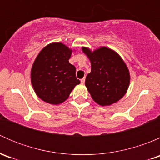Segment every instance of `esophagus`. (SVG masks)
Returning a JSON list of instances; mask_svg holds the SVG:
<instances>
[{"label": "esophagus", "mask_w": 160, "mask_h": 160, "mask_svg": "<svg viewBox=\"0 0 160 160\" xmlns=\"http://www.w3.org/2000/svg\"><path fill=\"white\" fill-rule=\"evenodd\" d=\"M80 82H81V83H82V84H83V83H85V78H83V79H81V80H80Z\"/></svg>", "instance_id": "34e87169"}]
</instances>
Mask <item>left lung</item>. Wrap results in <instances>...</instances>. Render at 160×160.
I'll return each instance as SVG.
<instances>
[{
  "mask_svg": "<svg viewBox=\"0 0 160 160\" xmlns=\"http://www.w3.org/2000/svg\"><path fill=\"white\" fill-rule=\"evenodd\" d=\"M82 51L91 64L85 86L93 101L99 105L109 106L122 99L130 83L129 70L122 58L108 47L93 51L82 47Z\"/></svg>",
  "mask_w": 160,
  "mask_h": 160,
  "instance_id": "left-lung-1",
  "label": "left lung"
}]
</instances>
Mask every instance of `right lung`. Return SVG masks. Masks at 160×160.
<instances>
[{"label":"right lung","mask_w":160,"mask_h":160,"mask_svg":"<svg viewBox=\"0 0 160 160\" xmlns=\"http://www.w3.org/2000/svg\"><path fill=\"white\" fill-rule=\"evenodd\" d=\"M72 50L61 42H52L40 51L31 70V82L37 96L49 104L64 102L80 81L76 68L69 62Z\"/></svg>","instance_id":"right-lung-1"}]
</instances>
